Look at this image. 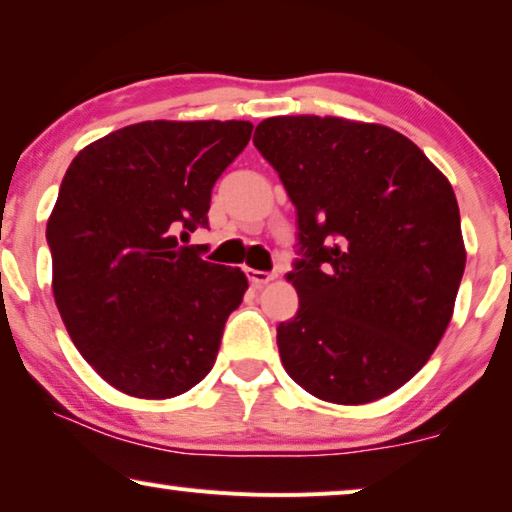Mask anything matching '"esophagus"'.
I'll list each match as a JSON object with an SVG mask.
<instances>
[{"label": "esophagus", "mask_w": 512, "mask_h": 512, "mask_svg": "<svg viewBox=\"0 0 512 512\" xmlns=\"http://www.w3.org/2000/svg\"><path fill=\"white\" fill-rule=\"evenodd\" d=\"M247 272V277H249V281L254 283L256 288H261V286H267V283L270 281H274L277 279V272H261V270H245Z\"/></svg>", "instance_id": "obj_1"}]
</instances>
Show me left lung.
<instances>
[{
    "mask_svg": "<svg viewBox=\"0 0 512 512\" xmlns=\"http://www.w3.org/2000/svg\"><path fill=\"white\" fill-rule=\"evenodd\" d=\"M254 146L297 210L277 327L286 373L311 396L364 405L421 371L453 316L467 251L453 187L419 146L377 123L272 116Z\"/></svg>",
    "mask_w": 512,
    "mask_h": 512,
    "instance_id": "8db88e82",
    "label": "left lung"
}]
</instances>
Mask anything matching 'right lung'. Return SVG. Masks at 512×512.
I'll return each instance as SVG.
<instances>
[{"label": "right lung", "instance_id": "obj_1", "mask_svg": "<svg viewBox=\"0 0 512 512\" xmlns=\"http://www.w3.org/2000/svg\"><path fill=\"white\" fill-rule=\"evenodd\" d=\"M249 121H144L75 155L47 219L52 290L75 348L128 396L162 400L210 373L240 267L180 247L208 226L212 185Z\"/></svg>", "mask_w": 512, "mask_h": 512}]
</instances>
